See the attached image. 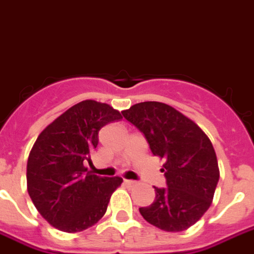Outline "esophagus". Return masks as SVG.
<instances>
[{
    "label": "esophagus",
    "instance_id": "esophagus-1",
    "mask_svg": "<svg viewBox=\"0 0 254 254\" xmlns=\"http://www.w3.org/2000/svg\"><path fill=\"white\" fill-rule=\"evenodd\" d=\"M124 184H125V185H129V187H131V185L135 184V181H134V180H124Z\"/></svg>",
    "mask_w": 254,
    "mask_h": 254
}]
</instances>
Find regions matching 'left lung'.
I'll return each mask as SVG.
<instances>
[{
	"label": "left lung",
	"mask_w": 254,
	"mask_h": 254,
	"mask_svg": "<svg viewBox=\"0 0 254 254\" xmlns=\"http://www.w3.org/2000/svg\"><path fill=\"white\" fill-rule=\"evenodd\" d=\"M121 113L143 134L152 155L164 159L167 187H154L155 201L139 213L167 232L187 230L207 211L219 181L211 142L197 124L164 103H138Z\"/></svg>",
	"instance_id": "obj_1"
}]
</instances>
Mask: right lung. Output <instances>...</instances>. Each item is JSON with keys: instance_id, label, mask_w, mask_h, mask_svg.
<instances>
[{"instance_id": "right-lung-1", "label": "right lung", "mask_w": 254, "mask_h": 254, "mask_svg": "<svg viewBox=\"0 0 254 254\" xmlns=\"http://www.w3.org/2000/svg\"><path fill=\"white\" fill-rule=\"evenodd\" d=\"M121 119L106 103L83 100L57 117L39 134L27 162V189L35 207L64 232L94 226L107 211L121 177L87 172L99 130Z\"/></svg>"}]
</instances>
